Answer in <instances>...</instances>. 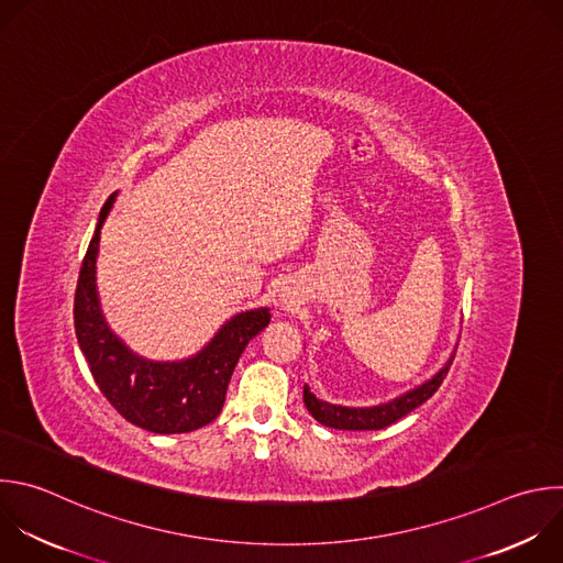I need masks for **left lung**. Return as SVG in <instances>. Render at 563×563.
Wrapping results in <instances>:
<instances>
[{"label": "left lung", "instance_id": "8db88e82", "mask_svg": "<svg viewBox=\"0 0 563 563\" xmlns=\"http://www.w3.org/2000/svg\"><path fill=\"white\" fill-rule=\"evenodd\" d=\"M455 353L451 355V360L446 362V366L433 376L429 383H424L422 387L396 398L394 402L380 405V407H368V409H349V407H338V405H329L318 400L309 387H305V407L307 411L324 427L331 429H342V431H378L385 427H391L394 422H398L400 418H405L407 413H411L413 409H418L420 405H424L444 383L446 373L453 364Z\"/></svg>", "mask_w": 563, "mask_h": 563}]
</instances>
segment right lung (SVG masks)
Segmentation results:
<instances>
[{
  "instance_id": "1",
  "label": "right lung",
  "mask_w": 563,
  "mask_h": 563,
  "mask_svg": "<svg viewBox=\"0 0 563 563\" xmlns=\"http://www.w3.org/2000/svg\"><path fill=\"white\" fill-rule=\"evenodd\" d=\"M114 195L103 203L84 256L75 291V333L106 400L132 424L152 433H190L217 420L234 366L247 342L269 324V309L234 316L214 340L183 362H150L134 355L106 324L97 298L95 263L99 234Z\"/></svg>"
}]
</instances>
